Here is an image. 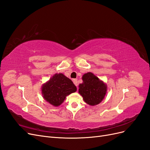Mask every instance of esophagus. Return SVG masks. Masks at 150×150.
<instances>
[{"mask_svg":"<svg viewBox=\"0 0 150 150\" xmlns=\"http://www.w3.org/2000/svg\"><path fill=\"white\" fill-rule=\"evenodd\" d=\"M73 81V82H74V84H75V86H76L77 87H78V83H77V80L76 79H74Z\"/></svg>","mask_w":150,"mask_h":150,"instance_id":"1","label":"esophagus"}]
</instances>
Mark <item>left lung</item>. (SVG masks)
<instances>
[{"label": "left lung", "instance_id": "1", "mask_svg": "<svg viewBox=\"0 0 150 150\" xmlns=\"http://www.w3.org/2000/svg\"><path fill=\"white\" fill-rule=\"evenodd\" d=\"M82 83L79 85V93L84 102L92 106L100 104L107 93L106 84L91 72L82 76Z\"/></svg>", "mask_w": 150, "mask_h": 150}]
</instances>
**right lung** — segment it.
I'll list each match as a JSON object with an SVG mask.
<instances>
[{"instance_id":"1","label":"right lung","mask_w":150,"mask_h":150,"mask_svg":"<svg viewBox=\"0 0 150 150\" xmlns=\"http://www.w3.org/2000/svg\"><path fill=\"white\" fill-rule=\"evenodd\" d=\"M77 91L76 86L62 73H56L42 87L44 99L54 107L59 106L66 97Z\"/></svg>"}]
</instances>
